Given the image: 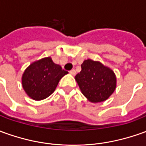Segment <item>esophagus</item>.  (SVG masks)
Returning a JSON list of instances; mask_svg holds the SVG:
<instances>
[{"instance_id": "obj_1", "label": "esophagus", "mask_w": 146, "mask_h": 146, "mask_svg": "<svg viewBox=\"0 0 146 146\" xmlns=\"http://www.w3.org/2000/svg\"><path fill=\"white\" fill-rule=\"evenodd\" d=\"M70 74L72 75H75V74H76V71H75V69H72L71 71H70Z\"/></svg>"}]
</instances>
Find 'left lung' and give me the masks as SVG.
<instances>
[{"mask_svg":"<svg viewBox=\"0 0 146 146\" xmlns=\"http://www.w3.org/2000/svg\"><path fill=\"white\" fill-rule=\"evenodd\" d=\"M81 67L75 79L81 92L90 102H103L113 94L117 79L110 67L90 59L84 60Z\"/></svg>","mask_w":146,"mask_h":146,"instance_id":"1","label":"left lung"}]
</instances>
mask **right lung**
Masks as SVG:
<instances>
[{"label": "right lung", "mask_w": 146, "mask_h": 146, "mask_svg": "<svg viewBox=\"0 0 146 146\" xmlns=\"http://www.w3.org/2000/svg\"><path fill=\"white\" fill-rule=\"evenodd\" d=\"M60 65L53 63L51 57L43 58L32 63L22 75V86L31 98L40 101L48 98L67 75Z\"/></svg>", "instance_id": "right-lung-1"}]
</instances>
